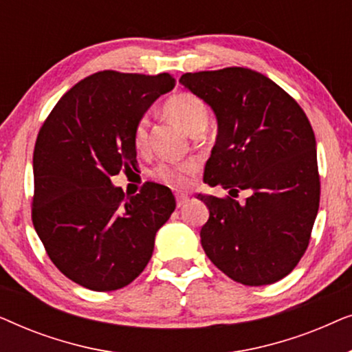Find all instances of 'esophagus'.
<instances>
[{
	"mask_svg": "<svg viewBox=\"0 0 352 352\" xmlns=\"http://www.w3.org/2000/svg\"><path fill=\"white\" fill-rule=\"evenodd\" d=\"M187 201H189V197H187L186 194H176V205H177V208L184 206Z\"/></svg>",
	"mask_w": 352,
	"mask_h": 352,
	"instance_id": "obj_1",
	"label": "esophagus"
}]
</instances>
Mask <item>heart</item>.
<instances>
[{"label":"heart","instance_id":"1","mask_svg":"<svg viewBox=\"0 0 352 352\" xmlns=\"http://www.w3.org/2000/svg\"><path fill=\"white\" fill-rule=\"evenodd\" d=\"M163 112L175 120L187 133H201L208 123V107L199 96L189 91H181L170 96L163 104ZM133 144L138 151H146L148 146V120L141 117L133 126ZM197 171V163L192 160L181 163H158L152 168L151 176L162 184L184 187Z\"/></svg>","mask_w":352,"mask_h":352}]
</instances>
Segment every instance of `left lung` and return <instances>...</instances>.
I'll return each mask as SVG.
<instances>
[{
  "instance_id": "left-lung-1",
  "label": "left lung",
  "mask_w": 352,
  "mask_h": 352,
  "mask_svg": "<svg viewBox=\"0 0 352 352\" xmlns=\"http://www.w3.org/2000/svg\"><path fill=\"white\" fill-rule=\"evenodd\" d=\"M179 83L218 118L205 182L229 195H199L210 210L200 230L206 256L243 285L280 280L305 254L320 201L316 136L305 110L245 67L184 74ZM242 190L249 197L239 202Z\"/></svg>"
}]
</instances>
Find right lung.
I'll use <instances>...</instances> for the list:
<instances>
[{
	"instance_id": "obj_1",
	"label": "right lung",
	"mask_w": 352,
	"mask_h": 352,
	"mask_svg": "<svg viewBox=\"0 0 352 352\" xmlns=\"http://www.w3.org/2000/svg\"><path fill=\"white\" fill-rule=\"evenodd\" d=\"M175 85L170 74L98 72L67 91L40 128L32 221L54 266L81 287L112 292L131 283L176 208L162 184L146 182L124 197L110 182L138 163L134 123Z\"/></svg>"
}]
</instances>
